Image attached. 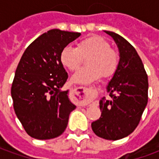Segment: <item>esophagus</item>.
Returning <instances> with one entry per match:
<instances>
[{
    "label": "esophagus",
    "mask_w": 159,
    "mask_h": 159,
    "mask_svg": "<svg viewBox=\"0 0 159 159\" xmlns=\"http://www.w3.org/2000/svg\"><path fill=\"white\" fill-rule=\"evenodd\" d=\"M94 97V90L88 88H77L75 89V100L79 103L80 106H86L91 102Z\"/></svg>",
    "instance_id": "1"
}]
</instances>
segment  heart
<instances>
[{
  "label": "heart",
  "mask_w": 159,
  "mask_h": 159,
  "mask_svg": "<svg viewBox=\"0 0 159 159\" xmlns=\"http://www.w3.org/2000/svg\"><path fill=\"white\" fill-rule=\"evenodd\" d=\"M87 59L88 67L76 71L71 76L76 84H89L100 78L101 75L108 77L113 75L119 64V56L103 37L93 36L77 44L76 48L66 47L60 54V60L66 68L75 71Z\"/></svg>",
  "instance_id": "b5f03b06"
}]
</instances>
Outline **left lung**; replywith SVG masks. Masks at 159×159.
I'll return each mask as SVG.
<instances>
[{"mask_svg":"<svg viewBox=\"0 0 159 159\" xmlns=\"http://www.w3.org/2000/svg\"><path fill=\"white\" fill-rule=\"evenodd\" d=\"M105 32L117 44L119 64L107 87L111 100H100L101 116L91 127L97 136L117 140L129 135L140 123L148 100V78L133 46L117 33Z\"/></svg>","mask_w":159,"mask_h":159,"instance_id":"1","label":"left lung"}]
</instances>
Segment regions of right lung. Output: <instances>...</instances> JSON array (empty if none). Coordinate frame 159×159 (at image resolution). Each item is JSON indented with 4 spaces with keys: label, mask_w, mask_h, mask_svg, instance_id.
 <instances>
[{
    "label": "right lung",
    "mask_w": 159,
    "mask_h": 159,
    "mask_svg": "<svg viewBox=\"0 0 159 159\" xmlns=\"http://www.w3.org/2000/svg\"><path fill=\"white\" fill-rule=\"evenodd\" d=\"M80 36L79 32L50 30L30 44L20 59L11 94L16 115L32 138L59 136L67 127L70 113L76 109L69 90H61L68 74L60 54Z\"/></svg>",
    "instance_id": "1"
}]
</instances>
